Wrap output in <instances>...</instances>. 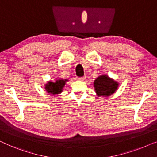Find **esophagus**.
<instances>
[{
    "label": "esophagus",
    "mask_w": 157,
    "mask_h": 157,
    "mask_svg": "<svg viewBox=\"0 0 157 157\" xmlns=\"http://www.w3.org/2000/svg\"><path fill=\"white\" fill-rule=\"evenodd\" d=\"M86 79V77H81V78H78V80H80V81H83L85 80V79Z\"/></svg>",
    "instance_id": "esophagus-1"
}]
</instances>
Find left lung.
<instances>
[{"label":"left lung","mask_w":157,"mask_h":157,"mask_svg":"<svg viewBox=\"0 0 157 157\" xmlns=\"http://www.w3.org/2000/svg\"><path fill=\"white\" fill-rule=\"evenodd\" d=\"M93 85L98 97H109L117 90L120 84L107 75H101L94 79Z\"/></svg>","instance_id":"8db88e82"}]
</instances>
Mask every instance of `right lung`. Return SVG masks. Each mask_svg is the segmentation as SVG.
Returning a JSON list of instances; mask_svg holds the SVG:
<instances>
[{"instance_id":"right-lung-1","label":"right lung","mask_w":157,"mask_h":157,"mask_svg":"<svg viewBox=\"0 0 157 157\" xmlns=\"http://www.w3.org/2000/svg\"><path fill=\"white\" fill-rule=\"evenodd\" d=\"M67 81H69L67 79L62 78H57L55 82L49 80L45 84L44 88L48 93L52 95H57L63 92V88Z\"/></svg>"}]
</instances>
